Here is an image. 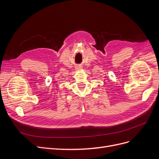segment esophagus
<instances>
[{
	"mask_svg": "<svg viewBox=\"0 0 159 159\" xmlns=\"http://www.w3.org/2000/svg\"><path fill=\"white\" fill-rule=\"evenodd\" d=\"M80 69H81V68H80V67H78V68H76V70H80Z\"/></svg>",
	"mask_w": 159,
	"mask_h": 159,
	"instance_id": "esophagus-1",
	"label": "esophagus"
}]
</instances>
